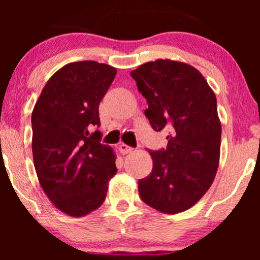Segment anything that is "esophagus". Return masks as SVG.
<instances>
[{
	"mask_svg": "<svg viewBox=\"0 0 260 260\" xmlns=\"http://www.w3.org/2000/svg\"><path fill=\"white\" fill-rule=\"evenodd\" d=\"M118 149H120L121 154H123V155L129 154V153H132V151H133V148L128 147L127 144H123V143H122V144H120V147H118Z\"/></svg>",
	"mask_w": 260,
	"mask_h": 260,
	"instance_id": "34e87169",
	"label": "esophagus"
}]
</instances>
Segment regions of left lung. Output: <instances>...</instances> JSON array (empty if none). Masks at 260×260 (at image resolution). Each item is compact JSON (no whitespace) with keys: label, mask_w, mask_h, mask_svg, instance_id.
<instances>
[{"label":"left lung","mask_w":260,"mask_h":260,"mask_svg":"<svg viewBox=\"0 0 260 260\" xmlns=\"http://www.w3.org/2000/svg\"><path fill=\"white\" fill-rule=\"evenodd\" d=\"M147 99L153 129L168 128V148L149 150L153 170L139 180V194L165 214L192 208L213 184L220 160L221 122L216 96L193 66L156 59L131 72Z\"/></svg>","instance_id":"left-lung-1"}]
</instances>
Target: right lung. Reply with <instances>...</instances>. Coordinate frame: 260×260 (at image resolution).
<instances>
[{"mask_svg":"<svg viewBox=\"0 0 260 260\" xmlns=\"http://www.w3.org/2000/svg\"><path fill=\"white\" fill-rule=\"evenodd\" d=\"M116 68L95 61L72 62L45 84L31 113V149L38 180L62 213L80 217L101 207L117 172L116 154L101 144L99 104Z\"/></svg>","mask_w":260,"mask_h":260,"instance_id":"right-lung-1","label":"right lung"}]
</instances>
